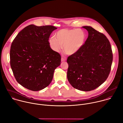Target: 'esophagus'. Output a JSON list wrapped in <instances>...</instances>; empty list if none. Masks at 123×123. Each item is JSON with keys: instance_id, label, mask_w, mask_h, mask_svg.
<instances>
[{"instance_id": "34e87169", "label": "esophagus", "mask_w": 123, "mask_h": 123, "mask_svg": "<svg viewBox=\"0 0 123 123\" xmlns=\"http://www.w3.org/2000/svg\"><path fill=\"white\" fill-rule=\"evenodd\" d=\"M61 62H63V61H65V60H66V59L65 58H63V57H62L61 58Z\"/></svg>"}]
</instances>
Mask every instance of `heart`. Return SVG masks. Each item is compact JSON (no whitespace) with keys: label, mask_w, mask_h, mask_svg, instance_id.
<instances>
[{"label":"heart","mask_w":123,"mask_h":123,"mask_svg":"<svg viewBox=\"0 0 123 123\" xmlns=\"http://www.w3.org/2000/svg\"><path fill=\"white\" fill-rule=\"evenodd\" d=\"M86 38L85 31L80 29H63L57 31L49 42L51 49L58 52L63 49L69 55L75 54L83 46Z\"/></svg>","instance_id":"1"}]
</instances>
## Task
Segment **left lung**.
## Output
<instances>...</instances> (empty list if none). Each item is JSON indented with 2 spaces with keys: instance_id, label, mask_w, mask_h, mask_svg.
<instances>
[{
  "instance_id": "left-lung-1",
  "label": "left lung",
  "mask_w": 123,
  "mask_h": 123,
  "mask_svg": "<svg viewBox=\"0 0 123 123\" xmlns=\"http://www.w3.org/2000/svg\"><path fill=\"white\" fill-rule=\"evenodd\" d=\"M82 28L88 37L80 50L68 57V80L74 88L88 92L102 85L110 73L113 55L107 37L91 26Z\"/></svg>"
}]
</instances>
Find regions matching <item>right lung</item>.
Instances as JSON below:
<instances>
[{
	"label": "right lung",
	"mask_w": 123,
	"mask_h": 123,
	"mask_svg": "<svg viewBox=\"0 0 123 123\" xmlns=\"http://www.w3.org/2000/svg\"><path fill=\"white\" fill-rule=\"evenodd\" d=\"M53 26L30 25L21 30L13 40L10 49V65L19 84L32 91L48 86L55 69L61 64V56L49 46Z\"/></svg>",
	"instance_id": "right-lung-1"
}]
</instances>
